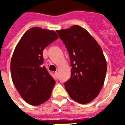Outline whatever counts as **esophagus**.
Returning a JSON list of instances; mask_svg holds the SVG:
<instances>
[{
    "label": "esophagus",
    "instance_id": "34e87169",
    "mask_svg": "<svg viewBox=\"0 0 125 125\" xmlns=\"http://www.w3.org/2000/svg\"><path fill=\"white\" fill-rule=\"evenodd\" d=\"M54 76H55V78L56 79L58 78V72H55Z\"/></svg>",
    "mask_w": 125,
    "mask_h": 125
}]
</instances>
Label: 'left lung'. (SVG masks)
<instances>
[{
    "instance_id": "obj_1",
    "label": "left lung",
    "mask_w": 125,
    "mask_h": 125,
    "mask_svg": "<svg viewBox=\"0 0 125 125\" xmlns=\"http://www.w3.org/2000/svg\"><path fill=\"white\" fill-rule=\"evenodd\" d=\"M70 57L71 77L65 83L70 96L80 104L92 102L104 85L107 63L102 48L79 25L57 30Z\"/></svg>"
}]
</instances>
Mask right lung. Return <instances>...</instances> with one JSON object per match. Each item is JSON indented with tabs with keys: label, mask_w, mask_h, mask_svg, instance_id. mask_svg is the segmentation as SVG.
I'll use <instances>...</instances> for the list:
<instances>
[{
	"label": "right lung",
	"mask_w": 125,
	"mask_h": 125,
	"mask_svg": "<svg viewBox=\"0 0 125 125\" xmlns=\"http://www.w3.org/2000/svg\"><path fill=\"white\" fill-rule=\"evenodd\" d=\"M57 38L54 31L35 27L25 33L14 50L10 61L12 82L29 104L38 106L51 96L55 81L42 66L43 50Z\"/></svg>",
	"instance_id": "right-lung-1"
}]
</instances>
